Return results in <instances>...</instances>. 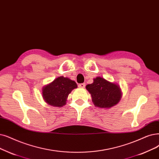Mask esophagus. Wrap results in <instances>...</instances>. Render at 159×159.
<instances>
[{
  "mask_svg": "<svg viewBox=\"0 0 159 159\" xmlns=\"http://www.w3.org/2000/svg\"><path fill=\"white\" fill-rule=\"evenodd\" d=\"M85 86H86V84L84 83H82V84H79V88H84Z\"/></svg>",
  "mask_w": 159,
  "mask_h": 159,
  "instance_id": "34e87169",
  "label": "esophagus"
}]
</instances>
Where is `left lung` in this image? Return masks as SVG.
Here are the masks:
<instances>
[{
	"label": "left lung",
	"mask_w": 159,
	"mask_h": 159,
	"mask_svg": "<svg viewBox=\"0 0 159 159\" xmlns=\"http://www.w3.org/2000/svg\"><path fill=\"white\" fill-rule=\"evenodd\" d=\"M86 88L91 94L94 105L101 108H110L116 105L122 96L118 84L101 77L93 79V83L86 85Z\"/></svg>",
	"instance_id": "obj_1"
}]
</instances>
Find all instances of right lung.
<instances>
[{
	"label": "right lung",
	"instance_id": "right-lung-1",
	"mask_svg": "<svg viewBox=\"0 0 159 159\" xmlns=\"http://www.w3.org/2000/svg\"><path fill=\"white\" fill-rule=\"evenodd\" d=\"M77 88L74 80L61 76L42 88V95L47 105L62 107L66 104L67 97L73 89Z\"/></svg>",
	"mask_w": 159,
	"mask_h": 159
}]
</instances>
